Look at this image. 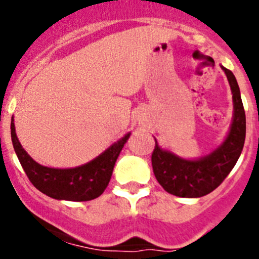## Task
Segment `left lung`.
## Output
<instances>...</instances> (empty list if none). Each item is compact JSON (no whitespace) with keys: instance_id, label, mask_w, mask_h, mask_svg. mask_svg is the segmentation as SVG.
<instances>
[{"instance_id":"left-lung-1","label":"left lung","mask_w":259,"mask_h":259,"mask_svg":"<svg viewBox=\"0 0 259 259\" xmlns=\"http://www.w3.org/2000/svg\"><path fill=\"white\" fill-rule=\"evenodd\" d=\"M228 79L233 98V119L226 139L210 154L198 159H185L161 149L155 139L151 154L154 176L170 194L182 198H199L209 194L227 178L236 165L245 140V113L241 91L231 70L221 66Z\"/></svg>"}]
</instances>
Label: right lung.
Masks as SVG:
<instances>
[{"label":"right lung","mask_w":259,"mask_h":259,"mask_svg":"<svg viewBox=\"0 0 259 259\" xmlns=\"http://www.w3.org/2000/svg\"><path fill=\"white\" fill-rule=\"evenodd\" d=\"M129 137L130 133H127L100 155L80 166L49 168L38 164L26 153L18 142L14 116L11 120L12 144L26 176L41 193L57 200L86 202L100 197L110 182L115 161Z\"/></svg>","instance_id":"add662e5"}]
</instances>
